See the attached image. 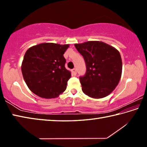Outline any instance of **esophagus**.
Here are the masks:
<instances>
[{
	"label": "esophagus",
	"instance_id": "obj_1",
	"mask_svg": "<svg viewBox=\"0 0 147 147\" xmlns=\"http://www.w3.org/2000/svg\"><path fill=\"white\" fill-rule=\"evenodd\" d=\"M72 73H73V75H76V73H77L76 69H73V70H72Z\"/></svg>",
	"mask_w": 147,
	"mask_h": 147
}]
</instances>
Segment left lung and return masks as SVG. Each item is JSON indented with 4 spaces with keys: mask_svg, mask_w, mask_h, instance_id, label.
<instances>
[{
    "mask_svg": "<svg viewBox=\"0 0 147 147\" xmlns=\"http://www.w3.org/2000/svg\"><path fill=\"white\" fill-rule=\"evenodd\" d=\"M74 46L86 62L85 75L80 77L82 91L94 98L108 96L115 89L121 77L123 65L119 52L98 41H87Z\"/></svg>",
    "mask_w": 147,
    "mask_h": 147,
    "instance_id": "obj_1",
    "label": "left lung"
}]
</instances>
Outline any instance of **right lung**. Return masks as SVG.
Listing matches in <instances>:
<instances>
[{
  "instance_id": "add662e5",
  "label": "right lung",
  "mask_w": 147,
  "mask_h": 147,
  "mask_svg": "<svg viewBox=\"0 0 147 147\" xmlns=\"http://www.w3.org/2000/svg\"><path fill=\"white\" fill-rule=\"evenodd\" d=\"M69 45L44 43L29 48L21 65L23 78L32 92L45 98H56L65 91L71 72L63 54Z\"/></svg>"
}]
</instances>
